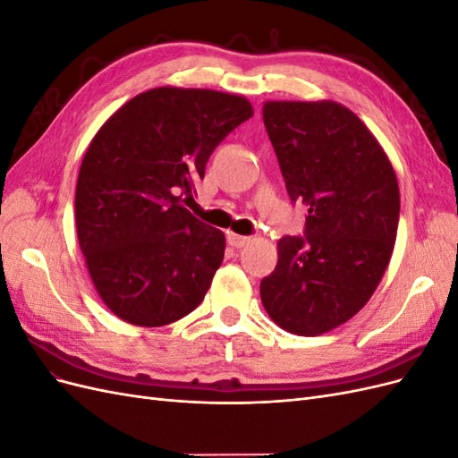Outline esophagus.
<instances>
[{
  "instance_id": "obj_1",
  "label": "esophagus",
  "mask_w": 458,
  "mask_h": 458,
  "mask_svg": "<svg viewBox=\"0 0 458 458\" xmlns=\"http://www.w3.org/2000/svg\"><path fill=\"white\" fill-rule=\"evenodd\" d=\"M227 241H229V244L234 246V248H242V246L252 242V237H242V234L229 233V234H227Z\"/></svg>"
}]
</instances>
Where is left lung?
<instances>
[{
    "mask_svg": "<svg viewBox=\"0 0 458 458\" xmlns=\"http://www.w3.org/2000/svg\"><path fill=\"white\" fill-rule=\"evenodd\" d=\"M263 123L290 200L308 206L306 239L283 237L259 284L281 328L318 336L361 310L397 237L394 165L365 123L335 101H267Z\"/></svg>",
    "mask_w": 458,
    "mask_h": 458,
    "instance_id": "obj_1",
    "label": "left lung"
}]
</instances>
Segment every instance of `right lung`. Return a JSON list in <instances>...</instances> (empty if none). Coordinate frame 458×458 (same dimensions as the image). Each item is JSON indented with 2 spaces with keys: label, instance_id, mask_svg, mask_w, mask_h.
I'll use <instances>...</instances> for the list:
<instances>
[{
  "label": "right lung",
  "instance_id": "1",
  "mask_svg": "<svg viewBox=\"0 0 458 458\" xmlns=\"http://www.w3.org/2000/svg\"><path fill=\"white\" fill-rule=\"evenodd\" d=\"M254 114L242 95L155 88L91 140L76 183V231L97 294L122 321L164 327L200 306L225 234L183 206L225 137Z\"/></svg>",
  "mask_w": 458,
  "mask_h": 458
}]
</instances>
